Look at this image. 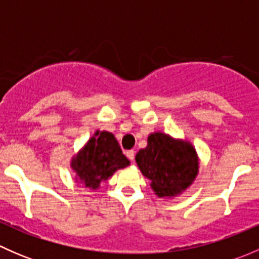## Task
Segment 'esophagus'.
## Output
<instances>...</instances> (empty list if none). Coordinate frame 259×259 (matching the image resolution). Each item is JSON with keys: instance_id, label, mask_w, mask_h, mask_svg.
<instances>
[{"instance_id": "1", "label": "esophagus", "mask_w": 259, "mask_h": 259, "mask_svg": "<svg viewBox=\"0 0 259 259\" xmlns=\"http://www.w3.org/2000/svg\"><path fill=\"white\" fill-rule=\"evenodd\" d=\"M126 156L130 159L132 161H134V158H135V151L134 150H127L126 151Z\"/></svg>"}]
</instances>
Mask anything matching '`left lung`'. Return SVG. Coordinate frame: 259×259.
<instances>
[{
  "mask_svg": "<svg viewBox=\"0 0 259 259\" xmlns=\"http://www.w3.org/2000/svg\"><path fill=\"white\" fill-rule=\"evenodd\" d=\"M135 161L150 180L154 194L165 199L182 194L199 173V158L192 143L161 132L149 134L148 145L138 151Z\"/></svg>",
  "mask_w": 259,
  "mask_h": 259,
  "instance_id": "1",
  "label": "left lung"
}]
</instances>
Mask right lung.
I'll use <instances>...</instances> for the list:
<instances>
[{
  "label": "right lung",
  "mask_w": 259,
  "mask_h": 259,
  "mask_svg": "<svg viewBox=\"0 0 259 259\" xmlns=\"http://www.w3.org/2000/svg\"><path fill=\"white\" fill-rule=\"evenodd\" d=\"M129 164V159L122 154L114 134L105 130H96L71 159V168L76 173V180L91 190L99 189L101 183Z\"/></svg>",
  "instance_id": "obj_1"
}]
</instances>
